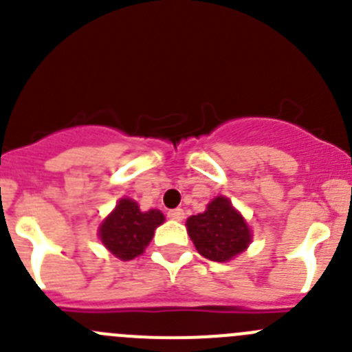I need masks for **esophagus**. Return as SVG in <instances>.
I'll return each instance as SVG.
<instances>
[{
  "instance_id": "1",
  "label": "esophagus",
  "mask_w": 352,
  "mask_h": 352,
  "mask_svg": "<svg viewBox=\"0 0 352 352\" xmlns=\"http://www.w3.org/2000/svg\"><path fill=\"white\" fill-rule=\"evenodd\" d=\"M167 217H169V219H174V221H183L185 212H183V209H173L167 212Z\"/></svg>"
}]
</instances>
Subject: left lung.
Wrapping results in <instances>:
<instances>
[{
    "label": "left lung",
    "instance_id": "8db88e82",
    "mask_svg": "<svg viewBox=\"0 0 352 352\" xmlns=\"http://www.w3.org/2000/svg\"><path fill=\"white\" fill-rule=\"evenodd\" d=\"M186 228L200 256L217 263L233 259L252 242L247 221L223 195L207 204L202 214L190 216Z\"/></svg>",
    "mask_w": 352,
    "mask_h": 352
}]
</instances>
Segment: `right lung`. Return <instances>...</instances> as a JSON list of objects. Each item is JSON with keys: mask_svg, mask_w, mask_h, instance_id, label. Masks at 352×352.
<instances>
[{"mask_svg": "<svg viewBox=\"0 0 352 352\" xmlns=\"http://www.w3.org/2000/svg\"><path fill=\"white\" fill-rule=\"evenodd\" d=\"M164 219L166 217L160 210L150 209L143 212L135 200L120 199L116 209L100 224L98 236L116 257L122 261L135 259L143 254Z\"/></svg>", "mask_w": 352, "mask_h": 352, "instance_id": "add662e5", "label": "right lung"}]
</instances>
